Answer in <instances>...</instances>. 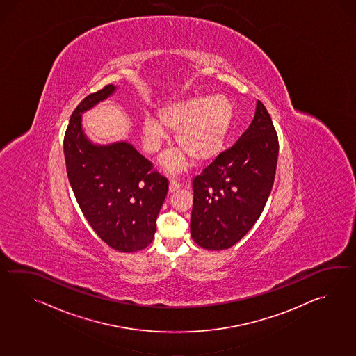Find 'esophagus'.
<instances>
[{
  "label": "esophagus",
  "instance_id": "1",
  "mask_svg": "<svg viewBox=\"0 0 356 356\" xmlns=\"http://www.w3.org/2000/svg\"><path fill=\"white\" fill-rule=\"evenodd\" d=\"M180 186H181V184L177 181V180H170V185H168V190H170V193H174L177 189H180Z\"/></svg>",
  "mask_w": 356,
  "mask_h": 356
}]
</instances>
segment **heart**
<instances>
[{
    "label": "heart",
    "instance_id": "b5f03b06",
    "mask_svg": "<svg viewBox=\"0 0 356 356\" xmlns=\"http://www.w3.org/2000/svg\"><path fill=\"white\" fill-rule=\"evenodd\" d=\"M234 116V103L227 95H197L170 101L159 107V120L153 116L143 119V144L148 153H156L166 140V130L176 133V144L183 152L167 153L162 166L179 174L189 166V156L204 165L221 154Z\"/></svg>",
    "mask_w": 356,
    "mask_h": 356
}]
</instances>
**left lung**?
<instances>
[{"label":"left lung","instance_id":"1","mask_svg":"<svg viewBox=\"0 0 356 356\" xmlns=\"http://www.w3.org/2000/svg\"><path fill=\"white\" fill-rule=\"evenodd\" d=\"M277 157L276 130L258 101L245 133L193 180L190 231L197 245L223 250L245 236L267 203Z\"/></svg>","mask_w":356,"mask_h":356}]
</instances>
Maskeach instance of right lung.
<instances>
[{"instance_id":"1","label":"right lung","mask_w":356,"mask_h":356,"mask_svg":"<svg viewBox=\"0 0 356 356\" xmlns=\"http://www.w3.org/2000/svg\"><path fill=\"white\" fill-rule=\"evenodd\" d=\"M116 89L106 86L79 103L65 133L63 153L72 191L92 229L112 249L133 253L154 237L168 181L130 143L102 145L88 139L81 115Z\"/></svg>"}]
</instances>
